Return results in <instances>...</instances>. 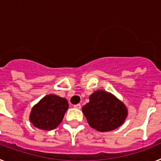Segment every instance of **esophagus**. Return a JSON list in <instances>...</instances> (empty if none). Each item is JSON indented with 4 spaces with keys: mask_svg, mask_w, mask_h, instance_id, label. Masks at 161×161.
Returning <instances> with one entry per match:
<instances>
[{
    "mask_svg": "<svg viewBox=\"0 0 161 161\" xmlns=\"http://www.w3.org/2000/svg\"><path fill=\"white\" fill-rule=\"evenodd\" d=\"M74 108L76 109H81V105H80V104H76V105L74 106Z\"/></svg>",
    "mask_w": 161,
    "mask_h": 161,
    "instance_id": "obj_1",
    "label": "esophagus"
}]
</instances>
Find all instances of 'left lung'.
<instances>
[{
    "label": "left lung",
    "mask_w": 161,
    "mask_h": 161,
    "mask_svg": "<svg viewBox=\"0 0 161 161\" xmlns=\"http://www.w3.org/2000/svg\"><path fill=\"white\" fill-rule=\"evenodd\" d=\"M82 112L91 127L101 132L115 130L123 124L128 110L123 102L105 90H97L89 96V102Z\"/></svg>",
    "instance_id": "8db88e82"
}]
</instances>
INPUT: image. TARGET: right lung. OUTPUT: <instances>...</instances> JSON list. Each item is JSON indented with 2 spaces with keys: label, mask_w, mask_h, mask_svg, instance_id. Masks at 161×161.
Wrapping results in <instances>:
<instances>
[{
  "label": "right lung",
  "mask_w": 161,
  "mask_h": 161,
  "mask_svg": "<svg viewBox=\"0 0 161 161\" xmlns=\"http://www.w3.org/2000/svg\"><path fill=\"white\" fill-rule=\"evenodd\" d=\"M68 109V102L65 98L55 94L46 95L32 107L30 122L41 130H53L60 124Z\"/></svg>",
  "instance_id": "obj_1"
}]
</instances>
